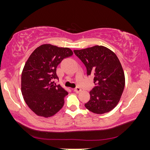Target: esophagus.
<instances>
[{"instance_id": "obj_1", "label": "esophagus", "mask_w": 150, "mask_h": 150, "mask_svg": "<svg viewBox=\"0 0 150 150\" xmlns=\"http://www.w3.org/2000/svg\"><path fill=\"white\" fill-rule=\"evenodd\" d=\"M74 91L76 92V93H79V92L81 91V89L80 87H76V88H75V89H74Z\"/></svg>"}]
</instances>
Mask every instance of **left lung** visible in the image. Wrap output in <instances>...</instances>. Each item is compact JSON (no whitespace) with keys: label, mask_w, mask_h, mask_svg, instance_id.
Here are the masks:
<instances>
[{"label":"left lung","mask_w":150,"mask_h":150,"mask_svg":"<svg viewBox=\"0 0 150 150\" xmlns=\"http://www.w3.org/2000/svg\"><path fill=\"white\" fill-rule=\"evenodd\" d=\"M86 68L87 76H94L95 87L85 104L93 113L104 114L117 105L125 87V76L117 55L103 46L74 50Z\"/></svg>","instance_id":"left-lung-1"}]
</instances>
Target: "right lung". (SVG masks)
I'll list each match as a JSON object with an SVG mask.
<instances>
[{
    "mask_svg": "<svg viewBox=\"0 0 150 150\" xmlns=\"http://www.w3.org/2000/svg\"><path fill=\"white\" fill-rule=\"evenodd\" d=\"M72 50L52 44L41 45L28 57L21 76V91L30 109L37 115L50 117L59 112L68 94L54 79H58L57 67Z\"/></svg>",
    "mask_w": 150,
    "mask_h": 150,
    "instance_id": "add662e5",
    "label": "right lung"
}]
</instances>
